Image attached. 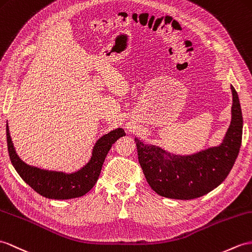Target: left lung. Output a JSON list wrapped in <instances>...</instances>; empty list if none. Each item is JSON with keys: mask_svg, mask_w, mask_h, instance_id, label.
I'll return each mask as SVG.
<instances>
[{"mask_svg": "<svg viewBox=\"0 0 252 252\" xmlns=\"http://www.w3.org/2000/svg\"><path fill=\"white\" fill-rule=\"evenodd\" d=\"M231 91V123L217 146L190 155H176L134 138L140 165L156 193L175 200H192L212 191L225 180L237 158L243 136L241 103L233 85Z\"/></svg>", "mask_w": 252, "mask_h": 252, "instance_id": "left-lung-1", "label": "left lung"}]
</instances>
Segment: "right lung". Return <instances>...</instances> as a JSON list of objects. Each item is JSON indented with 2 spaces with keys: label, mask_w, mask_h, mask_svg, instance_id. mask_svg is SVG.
<instances>
[{
  "label": "right lung",
  "mask_w": 252,
  "mask_h": 252,
  "mask_svg": "<svg viewBox=\"0 0 252 252\" xmlns=\"http://www.w3.org/2000/svg\"><path fill=\"white\" fill-rule=\"evenodd\" d=\"M125 134L123 128H116L103 134L96 141L88 163L76 172L65 173L62 171L40 169L22 161L16 153L9 133L8 123H6L9 158L18 174L30 187H32L42 197L55 200L79 198L88 193L99 177L103 161L112 144Z\"/></svg>",
  "instance_id": "add662e5"
}]
</instances>
